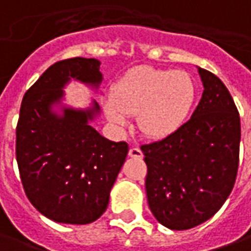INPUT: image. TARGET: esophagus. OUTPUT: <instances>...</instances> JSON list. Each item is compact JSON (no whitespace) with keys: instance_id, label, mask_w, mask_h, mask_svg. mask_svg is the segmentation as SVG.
Listing matches in <instances>:
<instances>
[{"instance_id":"1","label":"esophagus","mask_w":251,"mask_h":251,"mask_svg":"<svg viewBox=\"0 0 251 251\" xmlns=\"http://www.w3.org/2000/svg\"><path fill=\"white\" fill-rule=\"evenodd\" d=\"M128 154L131 156V157H142V152H141V149L137 148V146H135V148H131Z\"/></svg>"}]
</instances>
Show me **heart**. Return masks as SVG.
<instances>
[{"label":"heart","mask_w":251,"mask_h":251,"mask_svg":"<svg viewBox=\"0 0 251 251\" xmlns=\"http://www.w3.org/2000/svg\"><path fill=\"white\" fill-rule=\"evenodd\" d=\"M195 99L196 84L188 72L138 66L112 85L105 110L119 126L126 124L127 116H137L142 134L160 139L184 126Z\"/></svg>","instance_id":"b5f03b06"}]
</instances>
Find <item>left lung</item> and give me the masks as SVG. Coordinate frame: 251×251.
Returning a JSON list of instances; mask_svg holds the SVG:
<instances>
[{
  "instance_id": "1",
  "label": "left lung",
  "mask_w": 251,
  "mask_h": 251,
  "mask_svg": "<svg viewBox=\"0 0 251 251\" xmlns=\"http://www.w3.org/2000/svg\"><path fill=\"white\" fill-rule=\"evenodd\" d=\"M203 94L176 132L141 146L148 167V204L173 231L207 221L221 208L239 167L240 117L228 88L199 67Z\"/></svg>"
}]
</instances>
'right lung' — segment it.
<instances>
[{
    "mask_svg": "<svg viewBox=\"0 0 251 251\" xmlns=\"http://www.w3.org/2000/svg\"><path fill=\"white\" fill-rule=\"evenodd\" d=\"M98 59L59 60L26 91L16 126V160L23 189L43 216L55 223H94L107 208L109 193L126 161L128 145L103 138L90 126L98 103L87 110L63 107L72 78L98 87Z\"/></svg>",
    "mask_w": 251,
    "mask_h": 251,
    "instance_id": "1",
    "label": "right lung"
}]
</instances>
